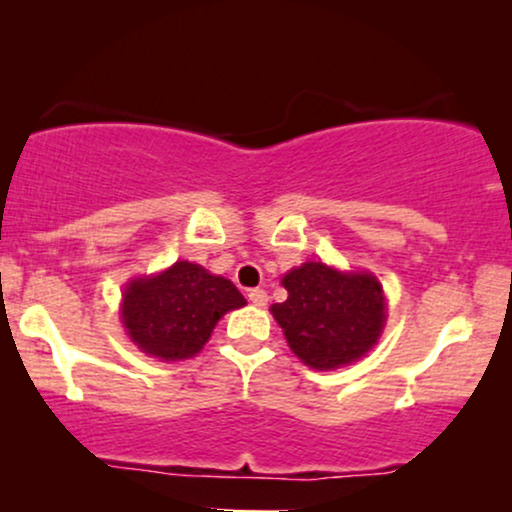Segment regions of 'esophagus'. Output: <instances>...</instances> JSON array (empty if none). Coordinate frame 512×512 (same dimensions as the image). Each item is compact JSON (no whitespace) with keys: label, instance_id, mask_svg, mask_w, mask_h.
<instances>
[{"label":"esophagus","instance_id":"1","mask_svg":"<svg viewBox=\"0 0 512 512\" xmlns=\"http://www.w3.org/2000/svg\"><path fill=\"white\" fill-rule=\"evenodd\" d=\"M248 301L252 305H257V308H264V305H267V301H269V296H267V291H264V289H250L248 291Z\"/></svg>","mask_w":512,"mask_h":512}]
</instances>
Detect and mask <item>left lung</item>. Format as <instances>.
I'll return each instance as SVG.
<instances>
[{
  "mask_svg": "<svg viewBox=\"0 0 512 512\" xmlns=\"http://www.w3.org/2000/svg\"><path fill=\"white\" fill-rule=\"evenodd\" d=\"M281 286L289 298L274 303L272 315L305 366H349L378 344L387 308L383 286L373 274L305 262L284 274Z\"/></svg>",
  "mask_w": 512,
  "mask_h": 512,
  "instance_id": "1",
  "label": "left lung"
}]
</instances>
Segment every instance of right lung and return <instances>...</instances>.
Here are the masks:
<instances>
[{"mask_svg":"<svg viewBox=\"0 0 512 512\" xmlns=\"http://www.w3.org/2000/svg\"><path fill=\"white\" fill-rule=\"evenodd\" d=\"M243 305L233 281L180 260L166 272L129 281L122 293V325L144 354L182 361L202 351L228 310Z\"/></svg>","mask_w":512,"mask_h":512,"instance_id":"add662e5","label":"right lung"}]
</instances>
